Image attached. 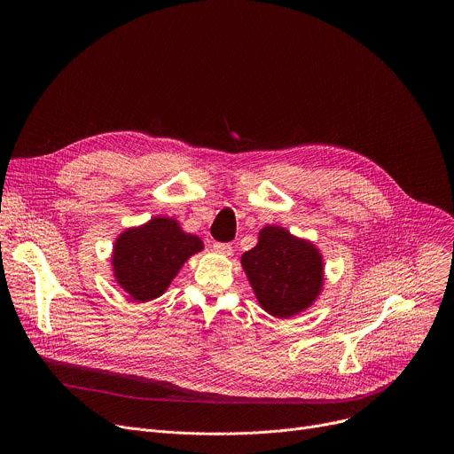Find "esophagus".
Wrapping results in <instances>:
<instances>
[{
  "mask_svg": "<svg viewBox=\"0 0 454 454\" xmlns=\"http://www.w3.org/2000/svg\"><path fill=\"white\" fill-rule=\"evenodd\" d=\"M214 251L215 253H221V254H231L233 253V249H231V246L230 244H226V242H214Z\"/></svg>",
  "mask_w": 454,
  "mask_h": 454,
  "instance_id": "obj_1",
  "label": "esophagus"
}]
</instances>
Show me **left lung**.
<instances>
[{
    "instance_id": "1",
    "label": "left lung",
    "mask_w": 454,
    "mask_h": 454,
    "mask_svg": "<svg viewBox=\"0 0 454 454\" xmlns=\"http://www.w3.org/2000/svg\"><path fill=\"white\" fill-rule=\"evenodd\" d=\"M240 262L258 303L277 317L310 307L323 286L319 251L280 226H266L258 233V244Z\"/></svg>"
}]
</instances>
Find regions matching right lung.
Segmentation results:
<instances>
[{"label": "right lung", "instance_id": "obj_1", "mask_svg": "<svg viewBox=\"0 0 454 454\" xmlns=\"http://www.w3.org/2000/svg\"><path fill=\"white\" fill-rule=\"evenodd\" d=\"M201 249V239L184 233L174 219L154 217L116 239L111 258L114 278L133 300H154L165 293L186 258Z\"/></svg>", "mask_w": 454, "mask_h": 454}]
</instances>
